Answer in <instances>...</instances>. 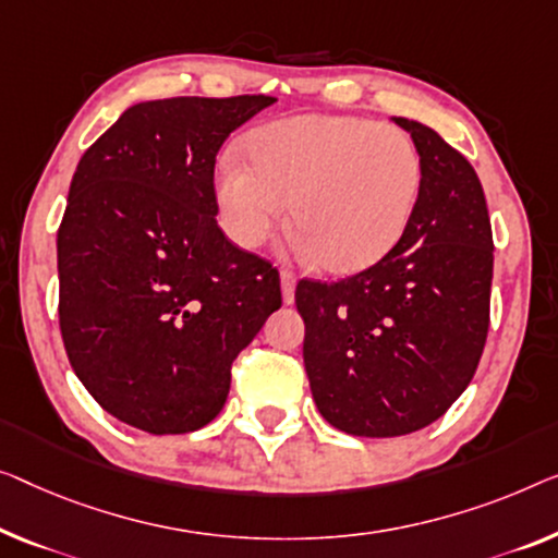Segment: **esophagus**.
I'll list each match as a JSON object with an SVG mask.
<instances>
[{"label": "esophagus", "mask_w": 558, "mask_h": 558, "mask_svg": "<svg viewBox=\"0 0 558 558\" xmlns=\"http://www.w3.org/2000/svg\"><path fill=\"white\" fill-rule=\"evenodd\" d=\"M280 288H282V303L290 305L295 301V276L290 270L280 272Z\"/></svg>", "instance_id": "esophagus-1"}]
</instances>
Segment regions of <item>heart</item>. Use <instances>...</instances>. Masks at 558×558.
Here are the masks:
<instances>
[{
	"mask_svg": "<svg viewBox=\"0 0 558 558\" xmlns=\"http://www.w3.org/2000/svg\"><path fill=\"white\" fill-rule=\"evenodd\" d=\"M247 168L222 157L215 195L230 238L260 245L290 210L301 251L326 270H359L398 243L421 193L405 132L361 118L298 114L257 130Z\"/></svg>",
	"mask_w": 558,
	"mask_h": 558,
	"instance_id": "obj_1",
	"label": "heart"
}]
</instances>
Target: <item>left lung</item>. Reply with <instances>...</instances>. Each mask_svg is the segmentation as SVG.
Wrapping results in <instances>:
<instances>
[{"mask_svg":"<svg viewBox=\"0 0 558 558\" xmlns=\"http://www.w3.org/2000/svg\"><path fill=\"white\" fill-rule=\"evenodd\" d=\"M421 155V193L398 243L355 276L301 280L315 405L351 436H405L471 384L492 323L494 235L471 162L426 124L396 118Z\"/></svg>","mask_w":558,"mask_h":558,"instance_id":"8db88e82","label":"left lung"}]
</instances>
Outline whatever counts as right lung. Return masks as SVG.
<instances>
[{"instance_id":"right-lung-1","label":"right lung","mask_w":558,"mask_h":558,"mask_svg":"<svg viewBox=\"0 0 558 558\" xmlns=\"http://www.w3.org/2000/svg\"><path fill=\"white\" fill-rule=\"evenodd\" d=\"M272 102H140L82 155L57 230L60 330L82 386L128 426H207L232 361L282 303L278 268L215 220V157Z\"/></svg>"}]
</instances>
